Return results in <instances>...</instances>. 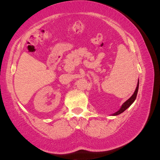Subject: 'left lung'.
<instances>
[{"instance_id":"1","label":"left lung","mask_w":160,"mask_h":160,"mask_svg":"<svg viewBox=\"0 0 160 160\" xmlns=\"http://www.w3.org/2000/svg\"><path fill=\"white\" fill-rule=\"evenodd\" d=\"M138 87H139V80L138 81V85H137L136 89H135L133 94H132V95L131 97H130V98L128 100H127V101H126L125 102L123 103V104H122V106H121V107L120 108V109H119L118 112H116L114 113H113V114H112L113 116H117L118 114H120V113H123L124 111L128 109V108L130 106H131L132 103L134 102V101L135 100V99H136V97H137L138 91Z\"/></svg>"}]
</instances>
